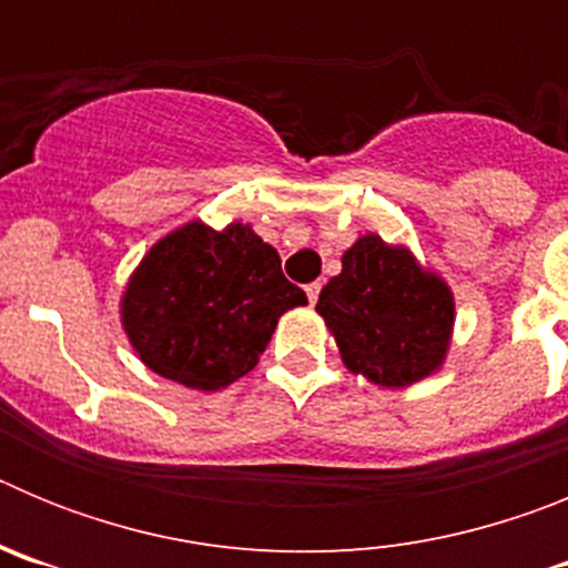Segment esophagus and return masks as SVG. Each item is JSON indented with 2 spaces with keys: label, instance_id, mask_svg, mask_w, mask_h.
<instances>
[{
  "label": "esophagus",
  "instance_id": "1",
  "mask_svg": "<svg viewBox=\"0 0 568 568\" xmlns=\"http://www.w3.org/2000/svg\"><path fill=\"white\" fill-rule=\"evenodd\" d=\"M307 298H310V304H315V301H318V295H321V281H313V284H307Z\"/></svg>",
  "mask_w": 568,
  "mask_h": 568
}]
</instances>
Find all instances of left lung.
<instances>
[{"label": "left lung", "mask_w": 568, "mask_h": 568, "mask_svg": "<svg viewBox=\"0 0 568 568\" xmlns=\"http://www.w3.org/2000/svg\"><path fill=\"white\" fill-rule=\"evenodd\" d=\"M353 373L381 386H409L433 375L449 349L455 301L406 247L361 235L315 304Z\"/></svg>", "instance_id": "8db88e82"}]
</instances>
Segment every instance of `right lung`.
I'll return each mask as SVG.
<instances>
[{
  "label": "right lung",
  "mask_w": 568,
  "mask_h": 568,
  "mask_svg": "<svg viewBox=\"0 0 568 568\" xmlns=\"http://www.w3.org/2000/svg\"><path fill=\"white\" fill-rule=\"evenodd\" d=\"M301 304L307 293L247 224L219 233L190 222L142 258L122 295V324L153 373L213 393L258 364L281 315Z\"/></svg>",
  "instance_id": "1"
}]
</instances>
